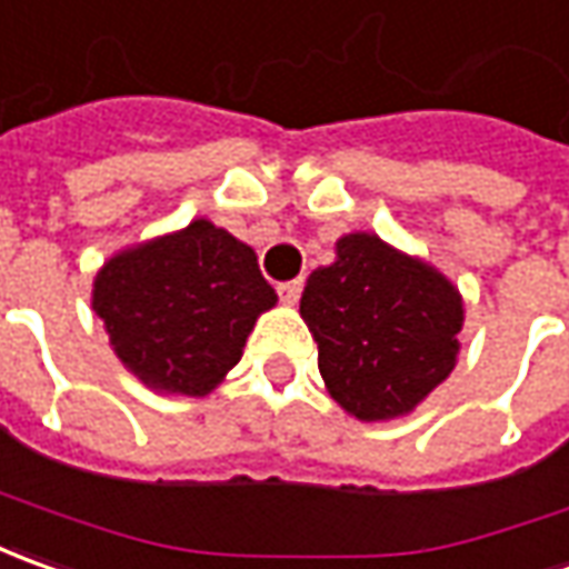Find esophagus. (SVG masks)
Wrapping results in <instances>:
<instances>
[{
    "label": "esophagus",
    "mask_w": 569,
    "mask_h": 569,
    "mask_svg": "<svg viewBox=\"0 0 569 569\" xmlns=\"http://www.w3.org/2000/svg\"><path fill=\"white\" fill-rule=\"evenodd\" d=\"M305 283L302 280H289V283H280L277 286V292H280V299H283L286 305H296L299 302V296H302Z\"/></svg>",
    "instance_id": "34e87169"
}]
</instances>
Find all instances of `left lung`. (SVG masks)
Returning a JSON list of instances; mask_svg holds the SVG:
<instances>
[{
  "label": "left lung",
  "mask_w": 569,
  "mask_h": 569,
  "mask_svg": "<svg viewBox=\"0 0 569 569\" xmlns=\"http://www.w3.org/2000/svg\"><path fill=\"white\" fill-rule=\"evenodd\" d=\"M330 397L362 421L416 409L457 365L460 292L378 236L337 242L299 302Z\"/></svg>",
  "instance_id": "left-lung-1"
}]
</instances>
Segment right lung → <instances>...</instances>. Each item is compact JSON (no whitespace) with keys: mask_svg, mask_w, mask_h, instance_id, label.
<instances>
[{"mask_svg":"<svg viewBox=\"0 0 569 569\" xmlns=\"http://www.w3.org/2000/svg\"><path fill=\"white\" fill-rule=\"evenodd\" d=\"M273 305L258 254L207 220L116 254L93 283L116 356L148 387L182 397L220 383Z\"/></svg>","mask_w":569,"mask_h":569,"instance_id":"obj_1","label":"right lung"}]
</instances>
